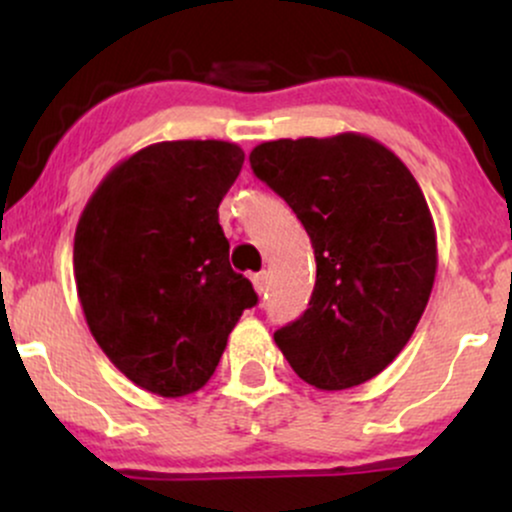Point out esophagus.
Masks as SVG:
<instances>
[{
  "mask_svg": "<svg viewBox=\"0 0 512 512\" xmlns=\"http://www.w3.org/2000/svg\"><path fill=\"white\" fill-rule=\"evenodd\" d=\"M250 279H252V286H255V291L260 293V296H262V293L267 291V272H257V274H252Z\"/></svg>",
  "mask_w": 512,
  "mask_h": 512,
  "instance_id": "obj_1",
  "label": "esophagus"
}]
</instances>
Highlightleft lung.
<instances>
[{"mask_svg":"<svg viewBox=\"0 0 512 512\" xmlns=\"http://www.w3.org/2000/svg\"><path fill=\"white\" fill-rule=\"evenodd\" d=\"M250 166L315 250L308 310L274 332L276 346L317 390L375 378L407 346L436 281V226L419 182L356 132L264 142Z\"/></svg>","mask_w":512,"mask_h":512,"instance_id":"left-lung-1","label":"left lung"}]
</instances>
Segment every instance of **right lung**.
<instances>
[{
  "label": "right lung",
  "mask_w": 512,
  "mask_h": 512,
  "mask_svg": "<svg viewBox=\"0 0 512 512\" xmlns=\"http://www.w3.org/2000/svg\"><path fill=\"white\" fill-rule=\"evenodd\" d=\"M245 154L219 139L151 144L105 175L74 236L86 325L134 385L185 397L207 385L257 293L228 262L219 204Z\"/></svg>",
  "instance_id": "add662e5"
}]
</instances>
